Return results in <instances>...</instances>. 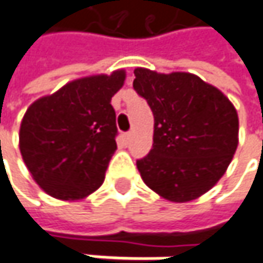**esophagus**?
<instances>
[{
    "mask_svg": "<svg viewBox=\"0 0 263 263\" xmlns=\"http://www.w3.org/2000/svg\"><path fill=\"white\" fill-rule=\"evenodd\" d=\"M122 137H124L125 142H129V141H131V138H132V132H125Z\"/></svg>",
    "mask_w": 263,
    "mask_h": 263,
    "instance_id": "esophagus-1",
    "label": "esophagus"
}]
</instances>
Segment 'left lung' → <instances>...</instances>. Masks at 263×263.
I'll return each instance as SVG.
<instances>
[{"label":"left lung","mask_w":263,"mask_h":263,"mask_svg":"<svg viewBox=\"0 0 263 263\" xmlns=\"http://www.w3.org/2000/svg\"><path fill=\"white\" fill-rule=\"evenodd\" d=\"M134 89L154 114V144L137 160L144 183L161 197L185 203L209 192L237 148L239 119L219 89L192 73L138 67Z\"/></svg>","instance_id":"1"}]
</instances>
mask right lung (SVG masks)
Returning a JSON list of instances; mask_svg holds the SVG:
<instances>
[{"label":"right lung","mask_w":263,"mask_h":263,"mask_svg":"<svg viewBox=\"0 0 263 263\" xmlns=\"http://www.w3.org/2000/svg\"><path fill=\"white\" fill-rule=\"evenodd\" d=\"M125 71L73 80L27 109L20 151L35 183L51 197L79 200L98 190L117 149L112 96Z\"/></svg>","instance_id":"add662e5"}]
</instances>
